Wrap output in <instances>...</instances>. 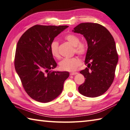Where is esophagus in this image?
I'll list each match as a JSON object with an SVG mask.
<instances>
[{
  "label": "esophagus",
  "instance_id": "1",
  "mask_svg": "<svg viewBox=\"0 0 130 130\" xmlns=\"http://www.w3.org/2000/svg\"><path fill=\"white\" fill-rule=\"evenodd\" d=\"M78 74V73H70V75H76V74Z\"/></svg>",
  "mask_w": 130,
  "mask_h": 130
}]
</instances>
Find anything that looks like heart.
Segmentation results:
<instances>
[{
    "label": "heart",
    "instance_id": "1",
    "mask_svg": "<svg viewBox=\"0 0 130 130\" xmlns=\"http://www.w3.org/2000/svg\"><path fill=\"white\" fill-rule=\"evenodd\" d=\"M65 39L74 46V52L80 56H85L88 51V45L84 41H79L78 36L74 34H69L65 36ZM51 54L55 58H59V42L56 40L51 42L50 46ZM80 64V61L77 57L64 58L59 63L60 69L67 71H73L77 69Z\"/></svg>",
    "mask_w": 130,
    "mask_h": 130
}]
</instances>
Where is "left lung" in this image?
Returning a JSON list of instances; mask_svg holds the SVG:
<instances>
[{"label": "left lung", "mask_w": 130, "mask_h": 130, "mask_svg": "<svg viewBox=\"0 0 130 130\" xmlns=\"http://www.w3.org/2000/svg\"><path fill=\"white\" fill-rule=\"evenodd\" d=\"M73 31L84 35L88 45L85 59L88 67L80 71L86 79L78 90L86 97L100 96L110 88L115 78L118 55L113 36L96 23H81Z\"/></svg>", "instance_id": "1"}]
</instances>
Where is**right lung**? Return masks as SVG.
<instances>
[{
  "label": "right lung",
  "mask_w": 130,
  "mask_h": 130,
  "mask_svg": "<svg viewBox=\"0 0 130 130\" xmlns=\"http://www.w3.org/2000/svg\"><path fill=\"white\" fill-rule=\"evenodd\" d=\"M68 27L36 25L27 29L17 43L15 69L25 91L36 101L54 100L69 76V72L51 71L57 63L50 50L55 37Z\"/></svg>",
  "instance_id": "obj_1"
}]
</instances>
